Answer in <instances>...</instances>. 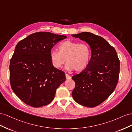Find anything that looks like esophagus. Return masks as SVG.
<instances>
[{"label":"esophagus","mask_w":132,"mask_h":132,"mask_svg":"<svg viewBox=\"0 0 132 132\" xmlns=\"http://www.w3.org/2000/svg\"><path fill=\"white\" fill-rule=\"evenodd\" d=\"M65 76H66V80H70V79H71V77L70 76H69V75L68 74H66V73Z\"/></svg>","instance_id":"obj_1"}]
</instances>
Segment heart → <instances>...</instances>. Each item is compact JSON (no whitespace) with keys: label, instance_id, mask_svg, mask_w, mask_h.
Instances as JSON below:
<instances>
[{"label":"heart","instance_id":"b5f03b06","mask_svg":"<svg viewBox=\"0 0 132 132\" xmlns=\"http://www.w3.org/2000/svg\"><path fill=\"white\" fill-rule=\"evenodd\" d=\"M91 55L89 45L85 43L67 40L59 46V51H52L50 54L52 65L56 69H60L65 62L66 68L74 70L75 72H82L88 65Z\"/></svg>","mask_w":132,"mask_h":132}]
</instances>
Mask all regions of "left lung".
I'll return each mask as SVG.
<instances>
[{"instance_id":"1","label":"left lung","mask_w":132,"mask_h":132,"mask_svg":"<svg viewBox=\"0 0 132 132\" xmlns=\"http://www.w3.org/2000/svg\"><path fill=\"white\" fill-rule=\"evenodd\" d=\"M91 47V58L86 69L72 77L73 100L83 106L95 107L106 100L118 84L120 61L115 48L100 36L89 32L72 35Z\"/></svg>"}]
</instances>
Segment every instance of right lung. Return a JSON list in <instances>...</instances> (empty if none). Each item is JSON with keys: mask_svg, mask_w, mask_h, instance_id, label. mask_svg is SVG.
Wrapping results in <instances>:
<instances>
[{"mask_svg": "<svg viewBox=\"0 0 132 132\" xmlns=\"http://www.w3.org/2000/svg\"><path fill=\"white\" fill-rule=\"evenodd\" d=\"M66 38L50 32H37L16 45L10 61V83L25 104L36 108L48 104L65 81V72L52 65L50 54L56 44Z\"/></svg>", "mask_w": 132, "mask_h": 132, "instance_id": "right-lung-1", "label": "right lung"}]
</instances>
